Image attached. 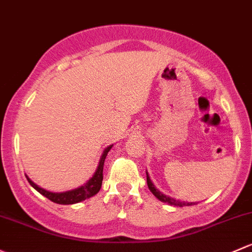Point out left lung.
I'll return each instance as SVG.
<instances>
[{
	"mask_svg": "<svg viewBox=\"0 0 252 252\" xmlns=\"http://www.w3.org/2000/svg\"><path fill=\"white\" fill-rule=\"evenodd\" d=\"M146 177H147V186L148 189H150L151 192H152V194L155 195L157 199H159L160 202L163 203H166L169 204V205H174V206H180V208H182V206H189V205H195L197 203H189V202H181V200L179 199H175V198H171L169 197V195L164 194V193H161L159 189H157V187L155 186V184L152 182V180H151L150 175H148L147 170H146Z\"/></svg>",
	"mask_w": 252,
	"mask_h": 252,
	"instance_id": "1",
	"label": "left lung"
}]
</instances>
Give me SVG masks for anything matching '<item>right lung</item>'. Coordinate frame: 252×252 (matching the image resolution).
<instances>
[{"mask_svg":"<svg viewBox=\"0 0 252 252\" xmlns=\"http://www.w3.org/2000/svg\"><path fill=\"white\" fill-rule=\"evenodd\" d=\"M113 145H110L108 147H106L102 152L101 157H100L99 164H97V168L95 170V173L88 181L86 182L82 186L77 187L75 189L71 190H66V192H50V190H47L42 187H39L38 185H36L28 175H25L26 179H28L29 184L35 189L37 192L41 193L42 195H44L46 198H48L49 200L52 202L57 203V204H63V205H68V204H76L79 202H83V200L88 199V198L93 197V195L96 194L99 192L100 189H101L102 185V170H104V163L106 159V156H107L108 151L112 148Z\"/></svg>","mask_w":252,"mask_h":252,"instance_id":"right-lung-1","label":"right lung"}]
</instances>
